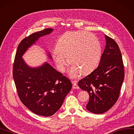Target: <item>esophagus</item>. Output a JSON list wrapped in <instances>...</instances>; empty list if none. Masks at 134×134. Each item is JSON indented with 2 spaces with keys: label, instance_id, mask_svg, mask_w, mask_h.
<instances>
[{
  "label": "esophagus",
  "instance_id": "34e87169",
  "mask_svg": "<svg viewBox=\"0 0 134 134\" xmlns=\"http://www.w3.org/2000/svg\"><path fill=\"white\" fill-rule=\"evenodd\" d=\"M72 87H73L74 89H79V87L78 86L76 81H72Z\"/></svg>",
  "mask_w": 134,
  "mask_h": 134
}]
</instances>
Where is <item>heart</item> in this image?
I'll return each instance as SVG.
<instances>
[{"instance_id":"obj_1","label":"heart","mask_w":134,"mask_h":134,"mask_svg":"<svg viewBox=\"0 0 134 134\" xmlns=\"http://www.w3.org/2000/svg\"><path fill=\"white\" fill-rule=\"evenodd\" d=\"M52 59L61 71H64L67 59L72 64L70 74L77 77L80 74L90 73L97 67L101 55L99 40L86 31H69L58 39Z\"/></svg>"}]
</instances>
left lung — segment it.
<instances>
[{
	"mask_svg": "<svg viewBox=\"0 0 134 134\" xmlns=\"http://www.w3.org/2000/svg\"><path fill=\"white\" fill-rule=\"evenodd\" d=\"M106 46L98 66L80 80L79 86L88 92L86 108L94 114H103L117 101L124 79V66L121 51L113 38L105 35Z\"/></svg>",
	"mask_w": 134,
	"mask_h": 134,
	"instance_id": "8db88e82",
	"label": "left lung"
}]
</instances>
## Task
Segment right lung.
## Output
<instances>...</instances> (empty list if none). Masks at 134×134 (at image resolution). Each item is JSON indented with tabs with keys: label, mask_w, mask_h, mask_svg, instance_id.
Instances as JSON below:
<instances>
[{
	"label": "right lung",
	"mask_w": 134,
	"mask_h": 134,
	"mask_svg": "<svg viewBox=\"0 0 134 134\" xmlns=\"http://www.w3.org/2000/svg\"><path fill=\"white\" fill-rule=\"evenodd\" d=\"M53 30L52 28L44 29L21 40L17 48L13 66V79L21 103L33 113L44 116L52 115L60 109L71 90V82L48 63L31 68L21 56L38 38Z\"/></svg>",
	"instance_id": "right-lung-1"
}]
</instances>
